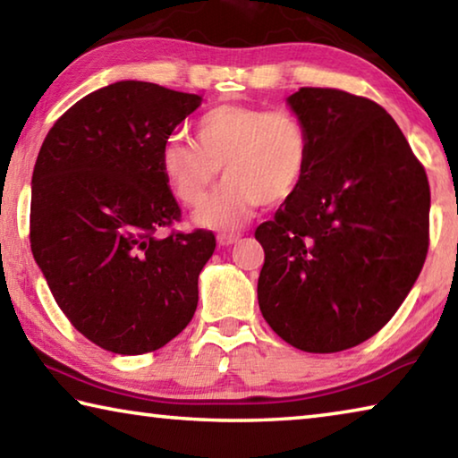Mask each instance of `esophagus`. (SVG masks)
<instances>
[{
  "label": "esophagus",
  "instance_id": "esophagus-1",
  "mask_svg": "<svg viewBox=\"0 0 458 458\" xmlns=\"http://www.w3.org/2000/svg\"><path fill=\"white\" fill-rule=\"evenodd\" d=\"M240 240V234L238 232H222V234H218V242L222 246H230V244H236Z\"/></svg>",
  "mask_w": 458,
  "mask_h": 458
}]
</instances>
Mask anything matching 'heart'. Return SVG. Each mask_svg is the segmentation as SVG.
<instances>
[{"label": "heart", "mask_w": 458, "mask_h": 458, "mask_svg": "<svg viewBox=\"0 0 458 458\" xmlns=\"http://www.w3.org/2000/svg\"><path fill=\"white\" fill-rule=\"evenodd\" d=\"M311 157L307 125L289 108L218 105L193 125V141L169 139L161 169L188 208L210 198L224 167L228 177L196 220L201 226L230 230L262 206H281L303 183Z\"/></svg>", "instance_id": "1"}]
</instances>
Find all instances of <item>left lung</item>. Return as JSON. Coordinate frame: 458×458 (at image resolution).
Here are the masks:
<instances>
[{"label": "left lung", "mask_w": 458, "mask_h": 458, "mask_svg": "<svg viewBox=\"0 0 458 458\" xmlns=\"http://www.w3.org/2000/svg\"><path fill=\"white\" fill-rule=\"evenodd\" d=\"M307 175L254 232L265 248L259 305L278 337L309 353L363 344L404 303L428 252L430 188L384 106L303 87Z\"/></svg>", "instance_id": "left-lung-1"}]
</instances>
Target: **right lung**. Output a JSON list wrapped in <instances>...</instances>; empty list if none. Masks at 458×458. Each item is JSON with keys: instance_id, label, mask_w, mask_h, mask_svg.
I'll return each mask as SVG.
<instances>
[{"instance_id": "add662e5", "label": "right lung", "mask_w": 458, "mask_h": 458, "mask_svg": "<svg viewBox=\"0 0 458 458\" xmlns=\"http://www.w3.org/2000/svg\"><path fill=\"white\" fill-rule=\"evenodd\" d=\"M199 103L153 82L108 84L68 108L38 153L32 254L62 313L106 352L159 350L196 313L216 236H161L182 218L161 151Z\"/></svg>"}]
</instances>
